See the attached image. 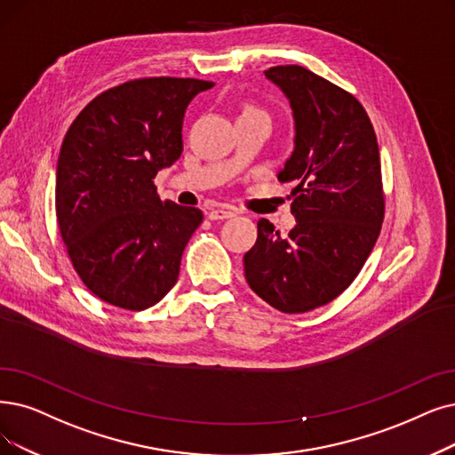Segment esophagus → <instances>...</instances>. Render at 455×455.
<instances>
[{
    "label": "esophagus",
    "mask_w": 455,
    "mask_h": 455,
    "mask_svg": "<svg viewBox=\"0 0 455 455\" xmlns=\"http://www.w3.org/2000/svg\"><path fill=\"white\" fill-rule=\"evenodd\" d=\"M235 214L237 212H235L233 207H218V209L209 211L211 220H226V218H233Z\"/></svg>",
    "instance_id": "1"
}]
</instances>
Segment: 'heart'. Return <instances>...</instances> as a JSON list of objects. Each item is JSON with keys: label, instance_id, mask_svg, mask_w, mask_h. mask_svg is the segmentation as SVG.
Listing matches in <instances>:
<instances>
[{"label": "heart", "instance_id": "1", "mask_svg": "<svg viewBox=\"0 0 455 455\" xmlns=\"http://www.w3.org/2000/svg\"><path fill=\"white\" fill-rule=\"evenodd\" d=\"M244 112H261V110H258V108H253V106H246ZM244 112H243V114H244Z\"/></svg>", "mask_w": 455, "mask_h": 455}]
</instances>
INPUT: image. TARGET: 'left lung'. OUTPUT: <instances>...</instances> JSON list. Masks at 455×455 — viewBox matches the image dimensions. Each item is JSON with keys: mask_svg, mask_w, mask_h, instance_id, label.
Returning <instances> with one entry per match:
<instances>
[{"mask_svg": "<svg viewBox=\"0 0 455 455\" xmlns=\"http://www.w3.org/2000/svg\"><path fill=\"white\" fill-rule=\"evenodd\" d=\"M289 99L295 151L278 173L295 183L287 235L267 218L244 253L253 293L283 314H304L347 289L373 250L385 218L379 145L355 95L300 65L265 70Z\"/></svg>", "mask_w": 455, "mask_h": 455, "instance_id": "1", "label": "left lung"}]
</instances>
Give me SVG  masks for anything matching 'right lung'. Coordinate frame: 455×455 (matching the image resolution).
Returning a JSON list of instances; mask_svg holds the SVG:
<instances>
[{"instance_id": "add662e5", "label": "right lung", "mask_w": 455, "mask_h": 455, "mask_svg": "<svg viewBox=\"0 0 455 455\" xmlns=\"http://www.w3.org/2000/svg\"><path fill=\"white\" fill-rule=\"evenodd\" d=\"M212 85L172 76L124 82L91 100L67 131L58 226L72 267L100 300L141 312L175 285L204 212L162 202L153 179L183 153L187 106Z\"/></svg>"}]
</instances>
